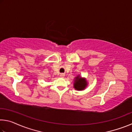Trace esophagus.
<instances>
[{
	"instance_id": "esophagus-1",
	"label": "esophagus",
	"mask_w": 132,
	"mask_h": 132,
	"mask_svg": "<svg viewBox=\"0 0 132 132\" xmlns=\"http://www.w3.org/2000/svg\"><path fill=\"white\" fill-rule=\"evenodd\" d=\"M60 76H61V77H63L64 76H65V75H64V73H61V74L60 75Z\"/></svg>"
}]
</instances>
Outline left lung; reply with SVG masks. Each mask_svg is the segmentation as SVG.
<instances>
[{
    "instance_id": "left-lung-1",
    "label": "left lung",
    "mask_w": 132,
    "mask_h": 132,
    "mask_svg": "<svg viewBox=\"0 0 132 132\" xmlns=\"http://www.w3.org/2000/svg\"><path fill=\"white\" fill-rule=\"evenodd\" d=\"M75 81L74 87L77 90H83L87 86V82L86 80L82 79L81 77H79V76L76 78V80Z\"/></svg>"
}]
</instances>
